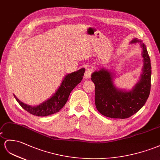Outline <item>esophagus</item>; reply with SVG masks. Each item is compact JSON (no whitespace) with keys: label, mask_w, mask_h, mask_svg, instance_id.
Segmentation results:
<instances>
[{"label":"esophagus","mask_w":160,"mask_h":160,"mask_svg":"<svg viewBox=\"0 0 160 160\" xmlns=\"http://www.w3.org/2000/svg\"><path fill=\"white\" fill-rule=\"evenodd\" d=\"M91 73H92V69L91 68H87L86 69V71L84 73V78L85 79H89L91 76Z\"/></svg>","instance_id":"esophagus-1"}]
</instances>
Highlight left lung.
<instances>
[{"label":"left lung","mask_w":160,"mask_h":160,"mask_svg":"<svg viewBox=\"0 0 160 160\" xmlns=\"http://www.w3.org/2000/svg\"><path fill=\"white\" fill-rule=\"evenodd\" d=\"M140 42L143 58L140 80L130 91L117 88L113 84V73L104 68L94 72L91 80L95 86V105L102 115L125 119L139 111L146 103L151 90V65L146 46L134 38L130 43Z\"/></svg>","instance_id":"obj_1"}]
</instances>
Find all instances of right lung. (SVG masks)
<instances>
[{
    "label": "right lung",
    "mask_w": 160,
    "mask_h": 160,
    "mask_svg": "<svg viewBox=\"0 0 160 160\" xmlns=\"http://www.w3.org/2000/svg\"><path fill=\"white\" fill-rule=\"evenodd\" d=\"M85 69L68 73L65 76L60 87L52 97L38 105L31 106L20 101L15 95V99L22 108L36 116H47L59 112L68 101L69 94L83 78Z\"/></svg>",
    "instance_id": "add662e5"
}]
</instances>
